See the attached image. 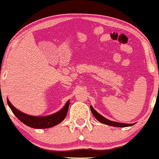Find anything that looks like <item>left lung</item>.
<instances>
[{
	"label": "left lung",
	"instance_id": "left-lung-1",
	"mask_svg": "<svg viewBox=\"0 0 159 159\" xmlns=\"http://www.w3.org/2000/svg\"><path fill=\"white\" fill-rule=\"evenodd\" d=\"M90 109L92 111L93 116L95 118L97 119L98 121H100L101 123L105 124L106 125L112 126V127H129V126L134 125V124H125V123H120V122H116V121H113L111 120H108L105 117L101 116V114H98L96 111H95L92 106H90Z\"/></svg>",
	"mask_w": 159,
	"mask_h": 159
}]
</instances>
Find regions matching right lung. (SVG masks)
<instances>
[{
	"instance_id": "obj_1",
	"label": "right lung",
	"mask_w": 159,
	"mask_h": 159,
	"mask_svg": "<svg viewBox=\"0 0 159 159\" xmlns=\"http://www.w3.org/2000/svg\"><path fill=\"white\" fill-rule=\"evenodd\" d=\"M7 103L12 112L21 122L28 126V127L36 128V129H46V128L54 127V126L61 122L66 116L69 106V101H68L65 104L64 108L61 110H60L59 111L55 113V114L45 116H34L24 114L23 112L16 109L11 103L8 99H7Z\"/></svg>"
}]
</instances>
